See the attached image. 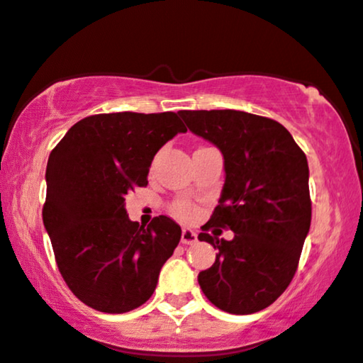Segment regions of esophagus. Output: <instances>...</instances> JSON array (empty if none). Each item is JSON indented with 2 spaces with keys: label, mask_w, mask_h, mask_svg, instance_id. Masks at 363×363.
Listing matches in <instances>:
<instances>
[{
  "label": "esophagus",
  "mask_w": 363,
  "mask_h": 363,
  "mask_svg": "<svg viewBox=\"0 0 363 363\" xmlns=\"http://www.w3.org/2000/svg\"><path fill=\"white\" fill-rule=\"evenodd\" d=\"M181 242L182 245H196L197 242V235L192 229L184 228L182 229V235H181Z\"/></svg>",
  "instance_id": "34e87169"
}]
</instances>
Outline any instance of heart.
<instances>
[{"mask_svg": "<svg viewBox=\"0 0 363 363\" xmlns=\"http://www.w3.org/2000/svg\"><path fill=\"white\" fill-rule=\"evenodd\" d=\"M174 211H176L177 216H181V218H186V219L191 218V216L194 214V209H192L187 203H177Z\"/></svg>", "mask_w": 363, "mask_h": 363, "instance_id": "b5f03b06", "label": "heart"}]
</instances>
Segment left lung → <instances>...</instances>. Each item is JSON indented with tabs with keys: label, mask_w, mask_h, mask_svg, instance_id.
<instances>
[{
	"label": "left lung",
	"mask_w": 363,
	"mask_h": 363,
	"mask_svg": "<svg viewBox=\"0 0 363 363\" xmlns=\"http://www.w3.org/2000/svg\"><path fill=\"white\" fill-rule=\"evenodd\" d=\"M179 116L224 159L219 204L197 236L218 253L197 281L219 310L256 313L288 288L310 231L306 155L272 118L241 110H181ZM213 225L229 227L235 238L211 237Z\"/></svg>",
	"instance_id": "8db88e82"
}]
</instances>
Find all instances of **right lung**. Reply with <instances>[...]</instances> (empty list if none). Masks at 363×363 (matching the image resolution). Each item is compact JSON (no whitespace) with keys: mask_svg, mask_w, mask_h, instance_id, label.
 Instances as JSON below:
<instances>
[{"mask_svg":"<svg viewBox=\"0 0 363 363\" xmlns=\"http://www.w3.org/2000/svg\"><path fill=\"white\" fill-rule=\"evenodd\" d=\"M187 128L177 113H99L77 122L47 164L43 224L73 295L104 313L144 305L181 226L157 216L147 228L128 219L125 196L147 186L154 155Z\"/></svg>","mask_w":363,"mask_h":363,"instance_id":"right-lung-1","label":"right lung"}]
</instances>
